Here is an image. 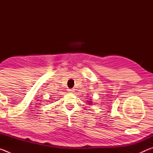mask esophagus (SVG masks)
<instances>
[{"label":"esophagus","mask_w":153,"mask_h":153,"mask_svg":"<svg viewBox=\"0 0 153 153\" xmlns=\"http://www.w3.org/2000/svg\"><path fill=\"white\" fill-rule=\"evenodd\" d=\"M68 91H69V92H70V93H72V92H74V91H75V89H74V88L69 89V90H68Z\"/></svg>","instance_id":"1"}]
</instances>
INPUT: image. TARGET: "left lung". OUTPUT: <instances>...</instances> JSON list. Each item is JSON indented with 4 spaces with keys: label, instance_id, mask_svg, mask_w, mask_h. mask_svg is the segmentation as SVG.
Wrapping results in <instances>:
<instances>
[{
    "label": "left lung",
    "instance_id": "8db88e82",
    "mask_svg": "<svg viewBox=\"0 0 153 153\" xmlns=\"http://www.w3.org/2000/svg\"><path fill=\"white\" fill-rule=\"evenodd\" d=\"M89 102H91V101H89Z\"/></svg>",
    "mask_w": 153,
    "mask_h": 153
}]
</instances>
